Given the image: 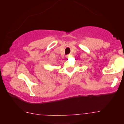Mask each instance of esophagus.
I'll return each mask as SVG.
<instances>
[{
    "label": "esophagus",
    "instance_id": "obj_1",
    "mask_svg": "<svg viewBox=\"0 0 124 124\" xmlns=\"http://www.w3.org/2000/svg\"><path fill=\"white\" fill-rule=\"evenodd\" d=\"M70 56H71V55H67V56H66V58H68L70 57Z\"/></svg>",
    "mask_w": 124,
    "mask_h": 124
}]
</instances>
